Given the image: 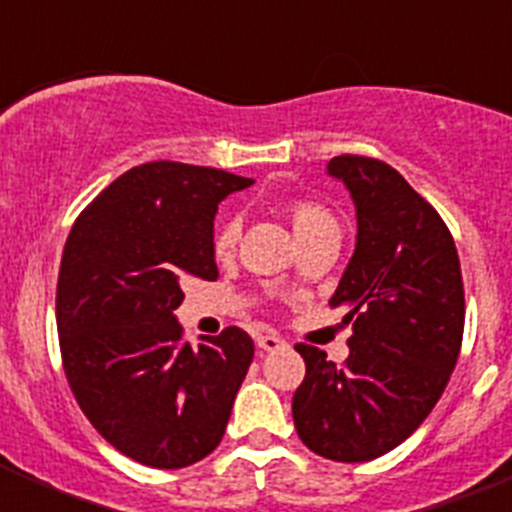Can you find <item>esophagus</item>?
<instances>
[{
	"label": "esophagus",
	"instance_id": "esophagus-1",
	"mask_svg": "<svg viewBox=\"0 0 512 512\" xmlns=\"http://www.w3.org/2000/svg\"><path fill=\"white\" fill-rule=\"evenodd\" d=\"M256 346L264 348V351H277L284 346V338H279L277 333H259L256 336Z\"/></svg>",
	"mask_w": 512,
	"mask_h": 512
}]
</instances>
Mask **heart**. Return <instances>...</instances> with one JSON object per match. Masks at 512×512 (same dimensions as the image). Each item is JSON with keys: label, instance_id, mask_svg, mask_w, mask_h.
<instances>
[{"label": "heart", "instance_id": "1", "mask_svg": "<svg viewBox=\"0 0 512 512\" xmlns=\"http://www.w3.org/2000/svg\"><path fill=\"white\" fill-rule=\"evenodd\" d=\"M287 217L289 223H292V230H295L297 241L328 228V225H336V217L330 215V210H325L320 202L312 200L289 202ZM238 238H241V220L233 215L223 217L217 223L215 233H212V253H215L217 259H228V256H233L235 246H238Z\"/></svg>", "mask_w": 512, "mask_h": 512}]
</instances>
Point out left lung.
<instances>
[{
    "instance_id": "1",
    "label": "left lung",
    "mask_w": 512,
    "mask_h": 512,
    "mask_svg": "<svg viewBox=\"0 0 512 512\" xmlns=\"http://www.w3.org/2000/svg\"><path fill=\"white\" fill-rule=\"evenodd\" d=\"M328 174L356 207V248L330 307H346L348 359L300 343L305 379L292 397L297 436L333 461H372L436 408L459 359L464 284L454 238L392 166L336 156Z\"/></svg>"
}]
</instances>
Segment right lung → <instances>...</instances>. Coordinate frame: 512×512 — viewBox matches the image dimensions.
<instances>
[{"instance_id":"1","label":"right lung","mask_w":512,"mask_h":512,"mask_svg":"<svg viewBox=\"0 0 512 512\" xmlns=\"http://www.w3.org/2000/svg\"><path fill=\"white\" fill-rule=\"evenodd\" d=\"M251 184L210 166H135L76 217L63 248L56 323L71 392L99 436L146 467L215 451L251 366L246 330L192 348L174 315L189 277L217 279V205Z\"/></svg>"}]
</instances>
